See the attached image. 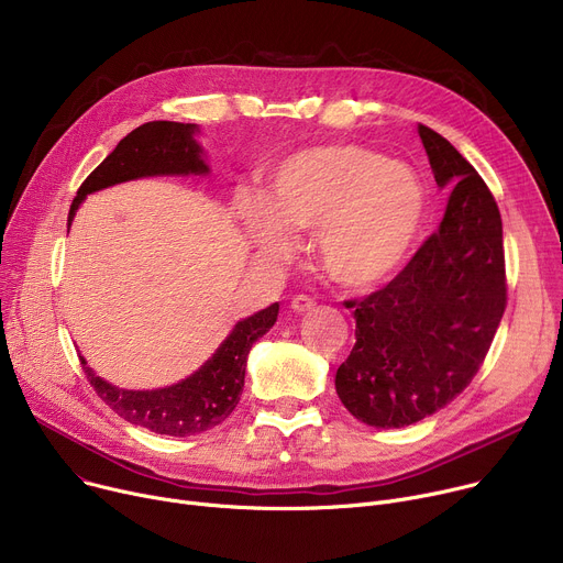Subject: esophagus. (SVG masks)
I'll use <instances>...</instances> for the list:
<instances>
[{
    "label": "esophagus",
    "mask_w": 563,
    "mask_h": 563,
    "mask_svg": "<svg viewBox=\"0 0 563 563\" xmlns=\"http://www.w3.org/2000/svg\"><path fill=\"white\" fill-rule=\"evenodd\" d=\"M290 309H292L295 313H309V311L316 309V301H313L309 295H295V297L290 299Z\"/></svg>",
    "instance_id": "esophagus-1"
}]
</instances>
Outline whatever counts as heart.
I'll list each match as a JSON object with an SVG mask.
<instances>
[{
	"instance_id": "b5f03b06",
	"label": "heart",
	"mask_w": 563,
	"mask_h": 563,
	"mask_svg": "<svg viewBox=\"0 0 563 563\" xmlns=\"http://www.w3.org/2000/svg\"><path fill=\"white\" fill-rule=\"evenodd\" d=\"M239 221L273 262L292 252L290 234H316L322 268L344 286H372L408 258L426 216L417 173L358 144L297 151L268 178L266 198L241 194Z\"/></svg>"
}]
</instances>
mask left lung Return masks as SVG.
I'll use <instances>...</instances> for the list:
<instances>
[{
    "label": "left lung",
    "mask_w": 563,
    "mask_h": 563,
    "mask_svg": "<svg viewBox=\"0 0 563 563\" xmlns=\"http://www.w3.org/2000/svg\"><path fill=\"white\" fill-rule=\"evenodd\" d=\"M417 133L440 187H451L440 230L380 290L344 301L356 344L335 393L356 419L401 428L451 404L478 374L507 307L503 221L494 194L432 128Z\"/></svg>",
    "instance_id": "obj_1"
}]
</instances>
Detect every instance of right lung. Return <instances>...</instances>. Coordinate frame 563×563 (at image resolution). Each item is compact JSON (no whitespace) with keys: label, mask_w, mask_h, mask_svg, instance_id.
Segmentation results:
<instances>
[{"label":"right lung","mask_w":563,"mask_h":563,"mask_svg":"<svg viewBox=\"0 0 563 563\" xmlns=\"http://www.w3.org/2000/svg\"><path fill=\"white\" fill-rule=\"evenodd\" d=\"M196 131V123L178 121H148L135 128L85 178L71 202L69 223L82 198L92 191L144 176L207 173L200 146L194 140ZM277 313L279 305L275 301L268 309L241 320L196 374L170 387H162V390H119L95 376L85 358H80V365L95 393L125 421L148 428L157 435L189 438L219 426L232 415L243 393L245 363L252 344L277 322Z\"/></svg>","instance_id":"add662e5"}]
</instances>
